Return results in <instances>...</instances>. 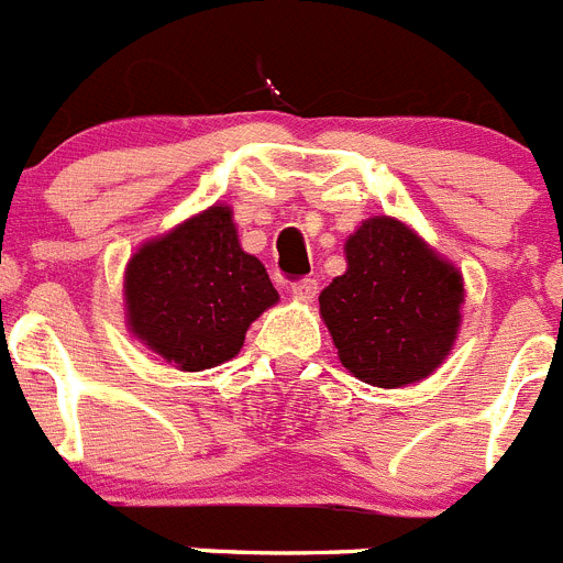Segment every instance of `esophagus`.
I'll list each match as a JSON object with an SVG mask.
<instances>
[{"mask_svg": "<svg viewBox=\"0 0 563 563\" xmlns=\"http://www.w3.org/2000/svg\"><path fill=\"white\" fill-rule=\"evenodd\" d=\"M290 292L298 298V301H312L318 292V282L316 278H301V282H292Z\"/></svg>", "mask_w": 563, "mask_h": 563, "instance_id": "34e87169", "label": "esophagus"}]
</instances>
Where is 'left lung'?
Here are the masks:
<instances>
[{
  "label": "left lung",
  "instance_id": "obj_1",
  "mask_svg": "<svg viewBox=\"0 0 563 563\" xmlns=\"http://www.w3.org/2000/svg\"><path fill=\"white\" fill-rule=\"evenodd\" d=\"M343 256L346 271L318 296L338 361L377 389L434 375L462 324L465 282L454 262L395 217L363 220Z\"/></svg>",
  "mask_w": 563,
  "mask_h": 563
}]
</instances>
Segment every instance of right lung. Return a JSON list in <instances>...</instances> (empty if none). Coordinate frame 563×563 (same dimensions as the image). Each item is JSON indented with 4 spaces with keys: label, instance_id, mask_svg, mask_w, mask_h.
Instances as JSON below:
<instances>
[{
    "label": "right lung",
    "instance_id": "right-lung-1",
    "mask_svg": "<svg viewBox=\"0 0 563 563\" xmlns=\"http://www.w3.org/2000/svg\"><path fill=\"white\" fill-rule=\"evenodd\" d=\"M276 301L265 265L239 245L231 206L220 202L143 242L123 273L129 332L180 372L236 357L247 327Z\"/></svg>",
    "mask_w": 563,
    "mask_h": 563
}]
</instances>
